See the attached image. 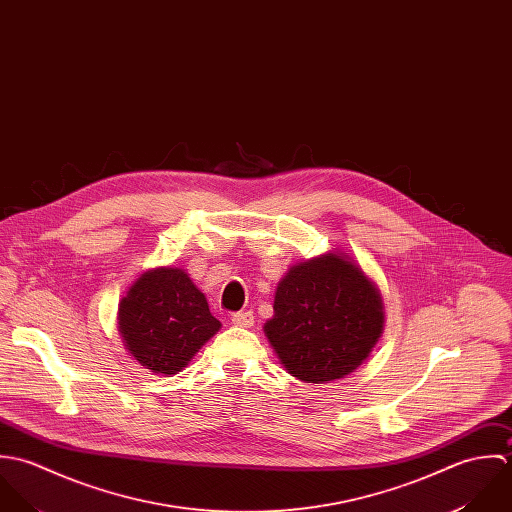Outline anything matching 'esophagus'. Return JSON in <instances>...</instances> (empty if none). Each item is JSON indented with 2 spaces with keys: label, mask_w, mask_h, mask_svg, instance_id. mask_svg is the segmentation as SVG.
Segmentation results:
<instances>
[{
  "label": "esophagus",
  "mask_w": 512,
  "mask_h": 512,
  "mask_svg": "<svg viewBox=\"0 0 512 512\" xmlns=\"http://www.w3.org/2000/svg\"><path fill=\"white\" fill-rule=\"evenodd\" d=\"M231 322L235 326H253L255 318H253V312L251 310H241V312H233L231 314Z\"/></svg>",
  "instance_id": "obj_1"
}]
</instances>
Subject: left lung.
I'll return each instance as SVG.
<instances>
[{"label": "left lung", "mask_w": 512, "mask_h": 512, "mask_svg": "<svg viewBox=\"0 0 512 512\" xmlns=\"http://www.w3.org/2000/svg\"><path fill=\"white\" fill-rule=\"evenodd\" d=\"M273 308L265 334L285 368L308 384L356 370L384 324L378 289L332 253L295 265L279 283Z\"/></svg>", "instance_id": "left-lung-1"}]
</instances>
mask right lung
<instances>
[{
    "mask_svg": "<svg viewBox=\"0 0 512 512\" xmlns=\"http://www.w3.org/2000/svg\"><path fill=\"white\" fill-rule=\"evenodd\" d=\"M130 354L156 374H176L219 330L204 293L182 269L144 273L118 308Z\"/></svg>",
    "mask_w": 512,
    "mask_h": 512,
    "instance_id": "1",
    "label": "right lung"
}]
</instances>
